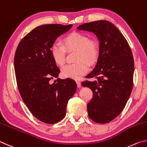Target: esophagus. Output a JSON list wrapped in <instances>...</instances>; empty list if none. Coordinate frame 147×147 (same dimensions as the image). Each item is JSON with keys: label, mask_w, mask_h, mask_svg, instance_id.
<instances>
[{"label": "esophagus", "mask_w": 147, "mask_h": 147, "mask_svg": "<svg viewBox=\"0 0 147 147\" xmlns=\"http://www.w3.org/2000/svg\"><path fill=\"white\" fill-rule=\"evenodd\" d=\"M76 83H77V86H78V88H80V87L81 86V82L79 81H76Z\"/></svg>", "instance_id": "1"}]
</instances>
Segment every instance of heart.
<instances>
[{
    "label": "heart",
    "mask_w": 147,
    "mask_h": 147,
    "mask_svg": "<svg viewBox=\"0 0 147 147\" xmlns=\"http://www.w3.org/2000/svg\"><path fill=\"white\" fill-rule=\"evenodd\" d=\"M64 45L54 42L50 51L52 58L59 66H63L66 61V50H76V63L66 64L62 68L63 76L66 78L79 79L89 70V63H94L98 56V48L96 42L90 40L88 35L83 33L73 32L63 39Z\"/></svg>",
    "instance_id": "obj_1"
}]
</instances>
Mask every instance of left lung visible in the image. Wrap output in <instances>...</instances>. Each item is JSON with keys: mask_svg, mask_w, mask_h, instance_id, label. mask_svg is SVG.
<instances>
[{"mask_svg": "<svg viewBox=\"0 0 147 147\" xmlns=\"http://www.w3.org/2000/svg\"><path fill=\"white\" fill-rule=\"evenodd\" d=\"M77 29L93 32L99 42L96 65L87 76L96 80L82 83L94 94L87 105L88 116L96 123H109L123 111L132 92L134 71L132 51L120 31L108 20L84 23Z\"/></svg>", "mask_w": 147, "mask_h": 147, "instance_id": "1", "label": "left lung"}]
</instances>
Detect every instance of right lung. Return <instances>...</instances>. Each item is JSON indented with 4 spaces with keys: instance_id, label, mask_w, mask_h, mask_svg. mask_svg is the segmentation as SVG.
I'll return each mask as SVG.
<instances>
[{
    "instance_id": "1",
    "label": "right lung",
    "mask_w": 147,
    "mask_h": 147,
    "mask_svg": "<svg viewBox=\"0 0 147 147\" xmlns=\"http://www.w3.org/2000/svg\"><path fill=\"white\" fill-rule=\"evenodd\" d=\"M71 24L39 26L28 33L18 45L14 68L18 88L31 113L40 121L54 124L66 115L68 100L74 96L77 84L73 79H57L60 69L51 54V46L59 36Z\"/></svg>"
}]
</instances>
